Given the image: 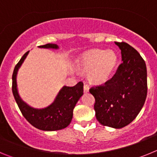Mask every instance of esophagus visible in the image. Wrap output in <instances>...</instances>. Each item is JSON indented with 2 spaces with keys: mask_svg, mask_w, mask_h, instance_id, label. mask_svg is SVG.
Wrapping results in <instances>:
<instances>
[{
  "mask_svg": "<svg viewBox=\"0 0 157 157\" xmlns=\"http://www.w3.org/2000/svg\"><path fill=\"white\" fill-rule=\"evenodd\" d=\"M83 90H84V92L85 93H88L89 90H90V87H89L88 85H84V86H83Z\"/></svg>",
  "mask_w": 157,
  "mask_h": 157,
  "instance_id": "esophagus-1",
  "label": "esophagus"
}]
</instances>
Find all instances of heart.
Returning <instances> with one entry per match:
<instances>
[{"instance_id": "1", "label": "heart", "mask_w": 157, "mask_h": 157, "mask_svg": "<svg viewBox=\"0 0 157 157\" xmlns=\"http://www.w3.org/2000/svg\"><path fill=\"white\" fill-rule=\"evenodd\" d=\"M118 64V56L112 50L92 49L84 53L78 61V67L88 71L89 79L101 84L112 77Z\"/></svg>"}]
</instances>
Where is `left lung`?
<instances>
[{
  "instance_id": "obj_1",
  "label": "left lung",
  "mask_w": 157,
  "mask_h": 157,
  "mask_svg": "<svg viewBox=\"0 0 157 157\" xmlns=\"http://www.w3.org/2000/svg\"><path fill=\"white\" fill-rule=\"evenodd\" d=\"M122 61L114 76L90 93L95 98L96 118L101 124L120 129L130 124L141 110L147 96V70L138 51L125 42H115Z\"/></svg>"
}]
</instances>
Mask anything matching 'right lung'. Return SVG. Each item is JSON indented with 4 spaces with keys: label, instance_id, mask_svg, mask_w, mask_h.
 Segmentation results:
<instances>
[{
    "label": "right lung",
    "instance_id": "1",
    "mask_svg": "<svg viewBox=\"0 0 157 157\" xmlns=\"http://www.w3.org/2000/svg\"><path fill=\"white\" fill-rule=\"evenodd\" d=\"M38 47L41 48L59 49V46L52 43ZM28 53L29 51L20 59L15 67L12 75V93L22 114L32 126L39 130L54 131L66 128L71 122L74 108L83 94L82 82H79L75 86H63L54 101L47 107L37 109L30 106L19 96L16 80L18 71Z\"/></svg>",
    "mask_w": 157,
    "mask_h": 157
}]
</instances>
